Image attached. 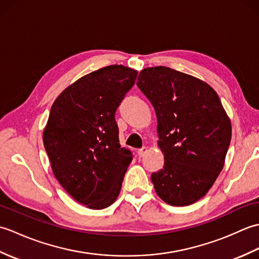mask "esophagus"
Listing matches in <instances>:
<instances>
[{
  "label": "esophagus",
  "mask_w": 259,
  "mask_h": 259,
  "mask_svg": "<svg viewBox=\"0 0 259 259\" xmlns=\"http://www.w3.org/2000/svg\"><path fill=\"white\" fill-rule=\"evenodd\" d=\"M147 151H148V149L146 147H142L141 149H139L138 150V156L140 157V158H142V157H145V155L147 153Z\"/></svg>",
  "instance_id": "obj_1"
}]
</instances>
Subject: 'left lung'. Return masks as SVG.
Wrapping results in <instances>:
<instances>
[{
	"label": "left lung",
	"mask_w": 259,
	"mask_h": 259,
	"mask_svg": "<svg viewBox=\"0 0 259 259\" xmlns=\"http://www.w3.org/2000/svg\"><path fill=\"white\" fill-rule=\"evenodd\" d=\"M139 89L158 119L163 168L151 174L156 192L171 206H188L211 188L222 171L232 125L218 95L194 76L167 67L144 69Z\"/></svg>",
	"instance_id": "8db88e82"
}]
</instances>
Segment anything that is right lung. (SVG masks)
I'll return each instance as SVG.
<instances>
[{
    "label": "right lung",
    "mask_w": 259,
    "mask_h": 259,
    "mask_svg": "<svg viewBox=\"0 0 259 259\" xmlns=\"http://www.w3.org/2000/svg\"><path fill=\"white\" fill-rule=\"evenodd\" d=\"M136 70L109 65L67 88L51 108L43 144L53 174L74 200L91 209L117 199L133 152L121 148L115 111Z\"/></svg>",
    "instance_id": "obj_1"
}]
</instances>
